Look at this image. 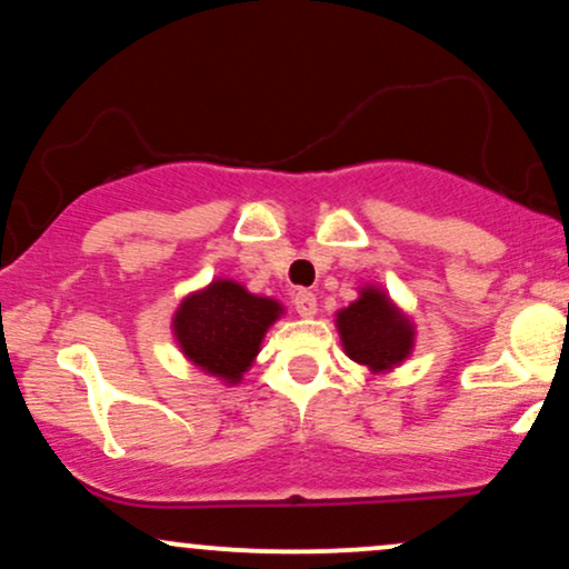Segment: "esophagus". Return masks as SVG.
<instances>
[{"instance_id":"esophagus-1","label":"esophagus","mask_w":569,"mask_h":569,"mask_svg":"<svg viewBox=\"0 0 569 569\" xmlns=\"http://www.w3.org/2000/svg\"><path fill=\"white\" fill-rule=\"evenodd\" d=\"M293 310H297L302 318L316 316V310H318L316 293H310V291H297V293H293Z\"/></svg>"}]
</instances>
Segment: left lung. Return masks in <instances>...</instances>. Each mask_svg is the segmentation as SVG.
Masks as SVG:
<instances>
[{"label": "left lung", "instance_id": "obj_1", "mask_svg": "<svg viewBox=\"0 0 569 569\" xmlns=\"http://www.w3.org/2000/svg\"><path fill=\"white\" fill-rule=\"evenodd\" d=\"M337 326L352 361L375 371L390 369L411 350L407 318L398 316L380 291H363L358 302L339 312Z\"/></svg>", "mask_w": 569, "mask_h": 569}]
</instances>
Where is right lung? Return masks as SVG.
Instances as JSON below:
<instances>
[{
    "label": "right lung",
    "instance_id": "add662e5",
    "mask_svg": "<svg viewBox=\"0 0 569 569\" xmlns=\"http://www.w3.org/2000/svg\"><path fill=\"white\" fill-rule=\"evenodd\" d=\"M278 312L280 307L272 299L253 297L232 280H217L202 293L184 299L173 329L189 361L234 382L251 367Z\"/></svg>",
    "mask_w": 569,
    "mask_h": 569
}]
</instances>
